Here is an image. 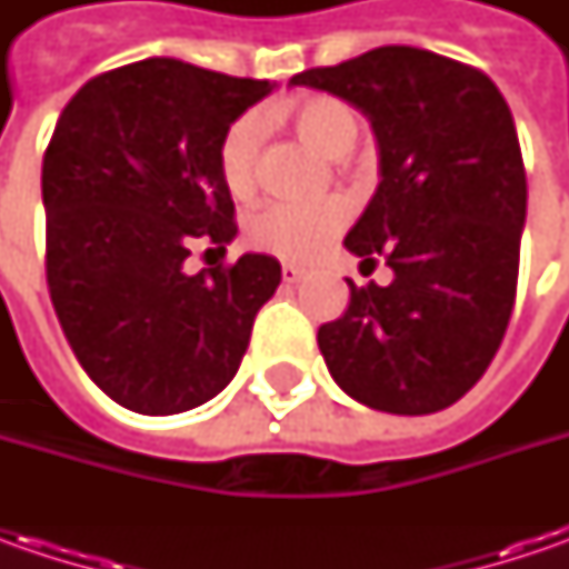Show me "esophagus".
<instances>
[{
  "label": "esophagus",
  "mask_w": 569,
  "mask_h": 569,
  "mask_svg": "<svg viewBox=\"0 0 569 569\" xmlns=\"http://www.w3.org/2000/svg\"><path fill=\"white\" fill-rule=\"evenodd\" d=\"M303 274H307V269H300V266H291V262L281 266V281H284V284H297Z\"/></svg>",
  "instance_id": "obj_1"
}]
</instances>
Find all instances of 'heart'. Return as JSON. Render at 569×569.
I'll list each match as a JSON object with an SVG mask.
<instances>
[{
    "instance_id": "b5f03b06",
    "label": "heart",
    "mask_w": 569,
    "mask_h": 569,
    "mask_svg": "<svg viewBox=\"0 0 569 569\" xmlns=\"http://www.w3.org/2000/svg\"><path fill=\"white\" fill-rule=\"evenodd\" d=\"M281 120L307 144L326 158H345L361 132V120L351 103L329 94L295 100L281 107ZM259 129L252 117H240L228 126L218 144V173L230 196H250L256 183ZM348 224V206L341 199L317 202H269L247 218V243L288 262H310L332 243Z\"/></svg>"
}]
</instances>
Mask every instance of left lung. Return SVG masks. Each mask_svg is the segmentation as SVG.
<instances>
[{"label":"left lung","instance_id":"obj_1","mask_svg":"<svg viewBox=\"0 0 569 569\" xmlns=\"http://www.w3.org/2000/svg\"><path fill=\"white\" fill-rule=\"evenodd\" d=\"M358 107L380 148V187L345 247L386 259L392 281L358 288L319 326L332 380L367 408L430 415L493 361L513 313L526 167L513 113L466 62L377 47L291 78Z\"/></svg>","mask_w":569,"mask_h":569}]
</instances>
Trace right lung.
I'll list each match as a JSON object with an SVG mask.
<instances>
[{
  "instance_id": "1",
  "label": "right lung",
  "mask_w": 569,
  "mask_h": 569,
  "mask_svg": "<svg viewBox=\"0 0 569 569\" xmlns=\"http://www.w3.org/2000/svg\"><path fill=\"white\" fill-rule=\"evenodd\" d=\"M272 88L151 56L81 84L56 122L40 177L47 284L78 363L129 411L214 399L281 281L266 252L183 269L196 240L237 237L218 144Z\"/></svg>"
}]
</instances>
